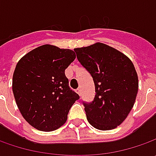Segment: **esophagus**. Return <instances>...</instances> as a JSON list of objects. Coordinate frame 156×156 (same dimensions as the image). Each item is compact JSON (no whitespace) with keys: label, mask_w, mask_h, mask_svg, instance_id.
Segmentation results:
<instances>
[{"label":"esophagus","mask_w":156,"mask_h":156,"mask_svg":"<svg viewBox=\"0 0 156 156\" xmlns=\"http://www.w3.org/2000/svg\"><path fill=\"white\" fill-rule=\"evenodd\" d=\"M81 87H78L77 89H76V93L78 94L79 95H81Z\"/></svg>","instance_id":"34e87169"}]
</instances>
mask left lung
I'll return each mask as SVG.
<instances>
[{
  "label": "left lung",
  "instance_id": "1",
  "mask_svg": "<svg viewBox=\"0 0 156 156\" xmlns=\"http://www.w3.org/2000/svg\"><path fill=\"white\" fill-rule=\"evenodd\" d=\"M74 51L95 87L93 101H82L88 122L100 130L115 129L135 104L138 76L134 64L122 53L101 42Z\"/></svg>",
  "mask_w": 156,
  "mask_h": 156
}]
</instances>
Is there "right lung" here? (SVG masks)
<instances>
[{
    "instance_id": "obj_1",
    "label": "right lung",
    "mask_w": 156,
    "mask_h": 156,
    "mask_svg": "<svg viewBox=\"0 0 156 156\" xmlns=\"http://www.w3.org/2000/svg\"><path fill=\"white\" fill-rule=\"evenodd\" d=\"M75 54L55 46H40L21 58L13 75V93L23 118L34 129L54 131L68 119L80 98L69 86L65 69Z\"/></svg>"
}]
</instances>
